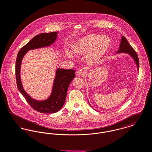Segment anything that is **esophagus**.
<instances>
[{"label":"esophagus","mask_w":152,"mask_h":152,"mask_svg":"<svg viewBox=\"0 0 152 152\" xmlns=\"http://www.w3.org/2000/svg\"><path fill=\"white\" fill-rule=\"evenodd\" d=\"M77 75L80 76H84L86 75V71L83 69H79L77 72Z\"/></svg>","instance_id":"esophagus-1"}]
</instances>
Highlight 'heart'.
Masks as SVG:
<instances>
[{
    "label": "heart",
    "mask_w": 152,
    "mask_h": 152,
    "mask_svg": "<svg viewBox=\"0 0 152 152\" xmlns=\"http://www.w3.org/2000/svg\"><path fill=\"white\" fill-rule=\"evenodd\" d=\"M111 45L110 39L105 35H89L81 38L72 47L73 52L77 55H87V59L91 64L99 61L105 53L108 51ZM68 55L73 58L70 52Z\"/></svg>",
    "instance_id": "1"
}]
</instances>
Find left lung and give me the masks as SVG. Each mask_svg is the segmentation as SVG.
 Returning a JSON list of instances; mask_svg holds the SVG:
<instances>
[{
  "label": "left lung",
  "instance_id": "left-lung-1",
  "mask_svg": "<svg viewBox=\"0 0 152 152\" xmlns=\"http://www.w3.org/2000/svg\"><path fill=\"white\" fill-rule=\"evenodd\" d=\"M125 53L129 54L135 61V64H136L137 70H139V62L138 56L136 54V52L134 50V48L131 46V45L129 44V42L127 41L126 38L124 36L122 37L120 45L119 47V50L116 52V53Z\"/></svg>",
  "mask_w": 152,
  "mask_h": 152
}]
</instances>
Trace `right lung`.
I'll list each match as a JSON object with an SVG mask.
<instances>
[{
  "label": "right lung",
  "instance_id": "obj_1",
  "mask_svg": "<svg viewBox=\"0 0 152 152\" xmlns=\"http://www.w3.org/2000/svg\"><path fill=\"white\" fill-rule=\"evenodd\" d=\"M58 32L42 33L34 37L26 45L22 47L17 54L16 61V78L17 88L27 102L35 111L41 113H55L64 105L69 84L75 77L73 69L58 68L52 86V90L48 99L37 101L31 98L24 90L20 77V68L23 58L28 50L49 47L54 43Z\"/></svg>",
  "mask_w": 152,
  "mask_h": 152
}]
</instances>
